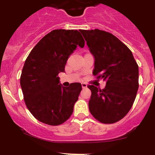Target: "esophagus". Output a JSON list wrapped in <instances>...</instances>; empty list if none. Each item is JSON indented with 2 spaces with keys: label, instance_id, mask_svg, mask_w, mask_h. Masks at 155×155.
<instances>
[{
  "label": "esophagus",
  "instance_id": "34e87169",
  "mask_svg": "<svg viewBox=\"0 0 155 155\" xmlns=\"http://www.w3.org/2000/svg\"><path fill=\"white\" fill-rule=\"evenodd\" d=\"M81 87H82V88H86L87 87V84L85 82H81Z\"/></svg>",
  "mask_w": 155,
  "mask_h": 155
}]
</instances>
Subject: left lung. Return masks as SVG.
<instances>
[{
  "label": "left lung",
  "mask_w": 155,
  "mask_h": 155,
  "mask_svg": "<svg viewBox=\"0 0 155 155\" xmlns=\"http://www.w3.org/2000/svg\"><path fill=\"white\" fill-rule=\"evenodd\" d=\"M95 59L94 76L106 82L104 89L91 90L89 109L105 124L118 122L132 107L138 89V66L128 47L116 36L98 29L80 30Z\"/></svg>",
  "instance_id": "left-lung-1"
}]
</instances>
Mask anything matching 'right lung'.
Here are the masks:
<instances>
[{"label":"right lung","mask_w":155,"mask_h":155,"mask_svg":"<svg viewBox=\"0 0 155 155\" xmlns=\"http://www.w3.org/2000/svg\"><path fill=\"white\" fill-rule=\"evenodd\" d=\"M77 46H84L79 31L54 30L39 41L25 62L20 77L25 103L33 117L43 123L59 125L74 111L81 84L72 83L65 87L58 76L64 72Z\"/></svg>","instance_id":"obj_1"}]
</instances>
